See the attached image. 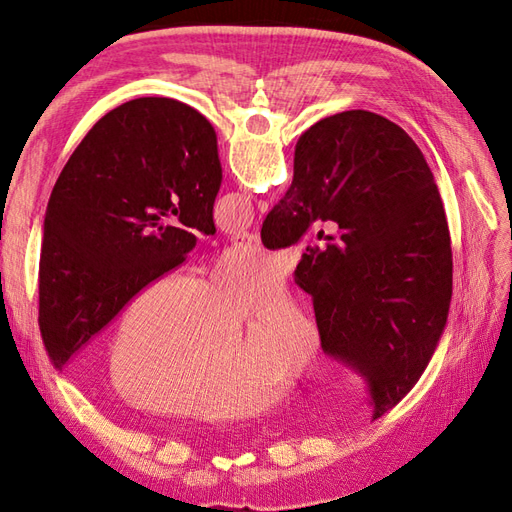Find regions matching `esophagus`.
Instances as JSON below:
<instances>
[{
  "mask_svg": "<svg viewBox=\"0 0 512 512\" xmlns=\"http://www.w3.org/2000/svg\"><path fill=\"white\" fill-rule=\"evenodd\" d=\"M230 243L239 247L241 252H260V237L256 232H237V235L230 237Z\"/></svg>",
  "mask_w": 512,
  "mask_h": 512,
  "instance_id": "esophagus-1",
  "label": "esophagus"
}]
</instances>
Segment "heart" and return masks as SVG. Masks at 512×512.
Here are the masks:
<instances>
[{
	"label": "heart",
	"instance_id": "1",
	"mask_svg": "<svg viewBox=\"0 0 512 512\" xmlns=\"http://www.w3.org/2000/svg\"><path fill=\"white\" fill-rule=\"evenodd\" d=\"M277 258L228 252L192 282L168 275L147 284L123 314L108 374L145 410L200 421L265 408L273 384L299 382L314 363V324L282 297L247 324L237 348L232 324L271 301L284 284Z\"/></svg>",
	"mask_w": 512,
	"mask_h": 512
}]
</instances>
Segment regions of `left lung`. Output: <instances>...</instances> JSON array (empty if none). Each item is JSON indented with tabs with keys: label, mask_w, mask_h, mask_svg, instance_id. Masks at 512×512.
<instances>
[{
	"label": "left lung",
	"mask_w": 512,
	"mask_h": 512,
	"mask_svg": "<svg viewBox=\"0 0 512 512\" xmlns=\"http://www.w3.org/2000/svg\"><path fill=\"white\" fill-rule=\"evenodd\" d=\"M220 183L218 136L183 102L130 100L87 132L44 218L38 324L55 369L213 235Z\"/></svg>",
	"instance_id": "1"
}]
</instances>
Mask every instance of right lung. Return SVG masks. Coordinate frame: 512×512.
<instances>
[{
  "label": "right lung",
  "mask_w": 512,
  "mask_h": 512,
  "mask_svg": "<svg viewBox=\"0 0 512 512\" xmlns=\"http://www.w3.org/2000/svg\"><path fill=\"white\" fill-rule=\"evenodd\" d=\"M318 220L335 230L307 245L294 282L312 294L324 354L365 378L376 421L423 376L453 294L451 235L421 149L369 111L318 121L260 239L280 250Z\"/></svg>",
  "instance_id": "obj_1"
}]
</instances>
